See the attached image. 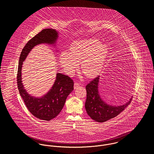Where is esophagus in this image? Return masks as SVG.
I'll use <instances>...</instances> for the list:
<instances>
[{
  "mask_svg": "<svg viewBox=\"0 0 154 154\" xmlns=\"http://www.w3.org/2000/svg\"><path fill=\"white\" fill-rule=\"evenodd\" d=\"M79 86V83H78V82H75V84H74V89H77V88H78Z\"/></svg>",
  "mask_w": 154,
  "mask_h": 154,
  "instance_id": "1",
  "label": "esophagus"
}]
</instances>
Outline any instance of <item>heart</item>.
<instances>
[{
  "instance_id": "b5f03b06",
  "label": "heart",
  "mask_w": 154,
  "mask_h": 154,
  "mask_svg": "<svg viewBox=\"0 0 154 154\" xmlns=\"http://www.w3.org/2000/svg\"><path fill=\"white\" fill-rule=\"evenodd\" d=\"M109 50L106 44L95 38L74 42L69 51H63L60 55V63L66 73L72 75L81 63L82 72L88 78H94L102 70Z\"/></svg>"
}]
</instances>
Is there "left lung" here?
<instances>
[{
  "label": "left lung",
  "instance_id": "1",
  "mask_svg": "<svg viewBox=\"0 0 154 154\" xmlns=\"http://www.w3.org/2000/svg\"><path fill=\"white\" fill-rule=\"evenodd\" d=\"M100 76L91 81L86 86L87 100L85 109L89 116L98 122H104L118 116L131 103L132 98L122 106H111L102 100L98 91Z\"/></svg>",
  "mask_w": 154,
  "mask_h": 154
}]
</instances>
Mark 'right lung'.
<instances>
[{"instance_id":"obj_1","label":"right lung","mask_w":154,"mask_h":154,"mask_svg":"<svg viewBox=\"0 0 154 154\" xmlns=\"http://www.w3.org/2000/svg\"><path fill=\"white\" fill-rule=\"evenodd\" d=\"M58 35V32L54 29H43L24 46L19 60L17 84L20 95L28 110L34 116L46 121L55 118L62 111L67 96L73 90V81L68 76L57 73L55 81L48 92L42 97H35L28 94L23 87L22 67L23 62L35 46L40 44L54 45Z\"/></svg>"}]
</instances>
